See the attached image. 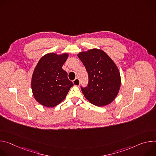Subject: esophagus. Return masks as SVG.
Returning <instances> with one entry per match:
<instances>
[{"label":"esophagus","instance_id":"esophagus-1","mask_svg":"<svg viewBox=\"0 0 156 156\" xmlns=\"http://www.w3.org/2000/svg\"><path fill=\"white\" fill-rule=\"evenodd\" d=\"M73 83L74 85H75V86H79V85H80V80H79V78H75V79L73 81Z\"/></svg>","mask_w":156,"mask_h":156}]
</instances>
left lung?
I'll return each instance as SVG.
<instances>
[{"label": "left lung", "instance_id": "left-lung-1", "mask_svg": "<svg viewBox=\"0 0 156 156\" xmlns=\"http://www.w3.org/2000/svg\"><path fill=\"white\" fill-rule=\"evenodd\" d=\"M88 75V84L81 89L84 97L93 105L104 106L117 96L121 84L117 66L102 50L93 49L78 54Z\"/></svg>", "mask_w": 156, "mask_h": 156}]
</instances>
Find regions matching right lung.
Returning a JSON list of instances; mask_svg holds the SVG:
<instances>
[{
    "mask_svg": "<svg viewBox=\"0 0 156 156\" xmlns=\"http://www.w3.org/2000/svg\"><path fill=\"white\" fill-rule=\"evenodd\" d=\"M68 54L49 53L38 62L32 76L31 88L35 99L41 104L53 107L63 101L73 83L62 66Z\"/></svg>",
    "mask_w": 156,
    "mask_h": 156,
    "instance_id": "right-lung-1",
    "label": "right lung"
}]
</instances>
